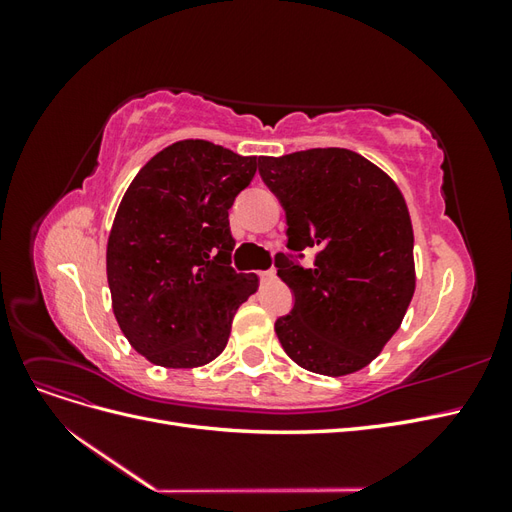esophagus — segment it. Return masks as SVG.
<instances>
[{"mask_svg":"<svg viewBox=\"0 0 512 512\" xmlns=\"http://www.w3.org/2000/svg\"><path fill=\"white\" fill-rule=\"evenodd\" d=\"M258 275H260L262 282H271L273 277H275V271H273V269H267V271H260Z\"/></svg>","mask_w":512,"mask_h":512,"instance_id":"1","label":"esophagus"}]
</instances>
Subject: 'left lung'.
Returning <instances> with one entry per match:
<instances>
[{
	"instance_id": "1",
	"label": "left lung",
	"mask_w": 512,
	"mask_h": 512,
	"mask_svg": "<svg viewBox=\"0 0 512 512\" xmlns=\"http://www.w3.org/2000/svg\"><path fill=\"white\" fill-rule=\"evenodd\" d=\"M258 173L286 213L277 275L294 294L275 333L290 359L322 376H346L380 354L414 294L412 222L393 179L348 149L258 158ZM303 249L315 265L301 268Z\"/></svg>"
}]
</instances>
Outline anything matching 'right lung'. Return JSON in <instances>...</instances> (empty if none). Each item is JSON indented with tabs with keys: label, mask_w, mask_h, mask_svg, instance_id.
I'll return each mask as SVG.
<instances>
[{
	"label": "right lung",
	"mask_w": 512,
	"mask_h": 512,
	"mask_svg": "<svg viewBox=\"0 0 512 512\" xmlns=\"http://www.w3.org/2000/svg\"><path fill=\"white\" fill-rule=\"evenodd\" d=\"M256 156L179 141L153 156L123 194L106 245L113 312L147 361L185 369L218 356L232 316L258 288L230 267L228 209Z\"/></svg>",
	"instance_id": "obj_1"
}]
</instances>
